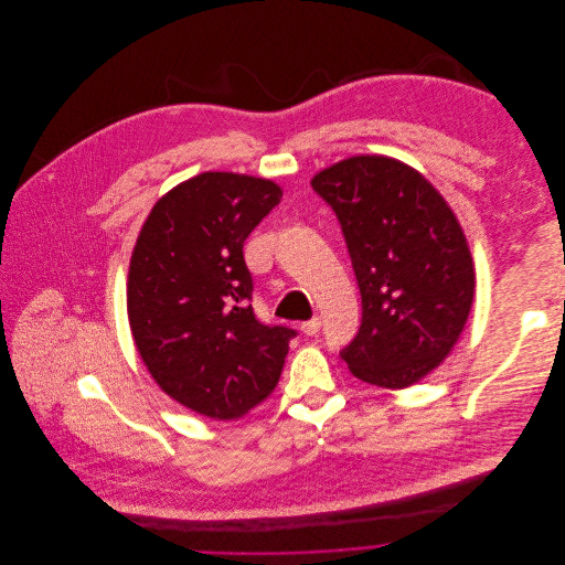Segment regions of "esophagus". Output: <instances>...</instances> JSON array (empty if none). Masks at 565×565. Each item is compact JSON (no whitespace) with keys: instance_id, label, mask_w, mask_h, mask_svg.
<instances>
[{"instance_id":"1","label":"esophagus","mask_w":565,"mask_h":565,"mask_svg":"<svg viewBox=\"0 0 565 565\" xmlns=\"http://www.w3.org/2000/svg\"><path fill=\"white\" fill-rule=\"evenodd\" d=\"M322 328V320L320 318H311L309 322L302 323V332L305 334H318Z\"/></svg>"}]
</instances>
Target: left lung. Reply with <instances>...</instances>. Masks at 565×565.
<instances>
[{
  "label": "left lung",
  "mask_w": 565,
  "mask_h": 565,
  "mask_svg": "<svg viewBox=\"0 0 565 565\" xmlns=\"http://www.w3.org/2000/svg\"><path fill=\"white\" fill-rule=\"evenodd\" d=\"M334 211L361 291V326L339 352L370 385L404 390L455 348L475 300L466 235L439 191L390 157H352L313 175Z\"/></svg>",
  "instance_id": "obj_1"
}]
</instances>
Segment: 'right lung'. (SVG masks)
Segmentation results:
<instances>
[{
    "label": "right lung",
    "mask_w": 565,
    "mask_h": 565,
    "mask_svg": "<svg viewBox=\"0 0 565 565\" xmlns=\"http://www.w3.org/2000/svg\"><path fill=\"white\" fill-rule=\"evenodd\" d=\"M265 178L206 171L164 193L128 271V320L162 392L186 408L237 419L278 385L294 328L258 322L243 243L280 202Z\"/></svg>",
    "instance_id": "add662e5"
}]
</instances>
